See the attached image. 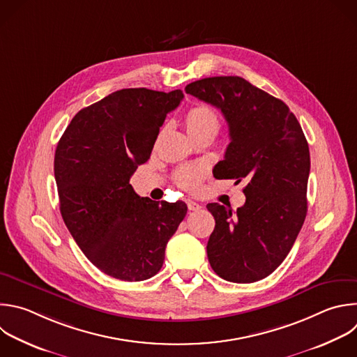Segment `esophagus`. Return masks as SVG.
Returning <instances> with one entry per match:
<instances>
[{"label":"esophagus","mask_w":357,"mask_h":357,"mask_svg":"<svg viewBox=\"0 0 357 357\" xmlns=\"http://www.w3.org/2000/svg\"><path fill=\"white\" fill-rule=\"evenodd\" d=\"M186 204H188V208L190 210V211H196V210H200V204L199 203H196V202H193V200H186Z\"/></svg>","instance_id":"obj_1"}]
</instances>
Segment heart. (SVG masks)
<instances>
[{
  "mask_svg": "<svg viewBox=\"0 0 357 357\" xmlns=\"http://www.w3.org/2000/svg\"><path fill=\"white\" fill-rule=\"evenodd\" d=\"M183 123L186 132L193 140L203 136H211L214 139L221 126V121L217 110L210 105L204 103H197L189 107L183 116ZM204 175L206 167L189 165L179 168L174 175V181L182 189L196 190Z\"/></svg>",
  "mask_w": 357,
  "mask_h": 357,
  "instance_id": "obj_1",
  "label": "heart"
}]
</instances>
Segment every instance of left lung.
<instances>
[{
	"label": "left lung",
	"instance_id": "1",
	"mask_svg": "<svg viewBox=\"0 0 357 357\" xmlns=\"http://www.w3.org/2000/svg\"><path fill=\"white\" fill-rule=\"evenodd\" d=\"M186 93L218 107L231 143L213 174L247 182L245 204H207L215 220L207 243L213 271L224 280L252 283L287 257L307 215L310 150L289 106L241 77L190 82Z\"/></svg>",
	"mask_w": 357,
	"mask_h": 357
}]
</instances>
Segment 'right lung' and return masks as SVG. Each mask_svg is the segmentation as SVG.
Instances as JSON below:
<instances>
[{
	"label": "right lung",
	"mask_w": 357,
	"mask_h": 357,
	"mask_svg": "<svg viewBox=\"0 0 357 357\" xmlns=\"http://www.w3.org/2000/svg\"><path fill=\"white\" fill-rule=\"evenodd\" d=\"M182 98L181 89L116 91L81 109L57 144L63 220L84 255L114 279L142 282L157 275L186 215L183 202L140 197L129 183Z\"/></svg>",
	"instance_id": "1"
}]
</instances>
